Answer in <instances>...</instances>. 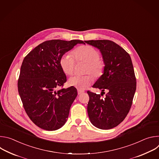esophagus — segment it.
Masks as SVG:
<instances>
[{
  "label": "esophagus",
  "mask_w": 159,
  "mask_h": 159,
  "mask_svg": "<svg viewBox=\"0 0 159 159\" xmlns=\"http://www.w3.org/2000/svg\"><path fill=\"white\" fill-rule=\"evenodd\" d=\"M77 92H78V94L80 95V94H82V93H84V90H80V89H78V90H77Z\"/></svg>",
  "instance_id": "34e87169"
}]
</instances>
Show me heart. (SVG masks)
Listing matches in <instances>:
<instances>
[{"instance_id": "heart-1", "label": "heart", "mask_w": 159, "mask_h": 159, "mask_svg": "<svg viewBox=\"0 0 159 159\" xmlns=\"http://www.w3.org/2000/svg\"><path fill=\"white\" fill-rule=\"evenodd\" d=\"M73 56L66 53L60 58V65L63 72L67 75H72L74 72L76 61L77 63H85L84 73L90 74L95 78L99 77L103 73L105 63L102 59L99 58V51L90 45H84L73 51ZM93 81L92 76L89 74L74 76L70 78L69 83L70 85L78 89L83 90L89 87Z\"/></svg>"}]
</instances>
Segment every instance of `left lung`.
I'll return each mask as SVG.
<instances>
[{
	"instance_id": "left-lung-1",
	"label": "left lung",
	"mask_w": 159,
	"mask_h": 159,
	"mask_svg": "<svg viewBox=\"0 0 159 159\" xmlns=\"http://www.w3.org/2000/svg\"><path fill=\"white\" fill-rule=\"evenodd\" d=\"M85 42L100 50L105 63L104 74L93 86L102 90L101 94L87 91L88 115L96 127L111 129L125 120L132 105L137 88L132 61L129 55L112 41ZM104 90L108 93L102 98Z\"/></svg>"
}]
</instances>
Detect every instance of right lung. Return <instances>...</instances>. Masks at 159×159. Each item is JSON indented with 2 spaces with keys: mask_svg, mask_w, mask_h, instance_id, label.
Here are the masks:
<instances>
[{
  "mask_svg": "<svg viewBox=\"0 0 159 159\" xmlns=\"http://www.w3.org/2000/svg\"><path fill=\"white\" fill-rule=\"evenodd\" d=\"M83 41H44L24 58L17 81L18 93L26 114L38 127L48 131L60 128L69 117L77 96L76 88L62 87L66 77L60 59ZM62 88L57 91L58 87Z\"/></svg>",
  "mask_w": 159,
  "mask_h": 159,
  "instance_id": "1",
  "label": "right lung"
}]
</instances>
